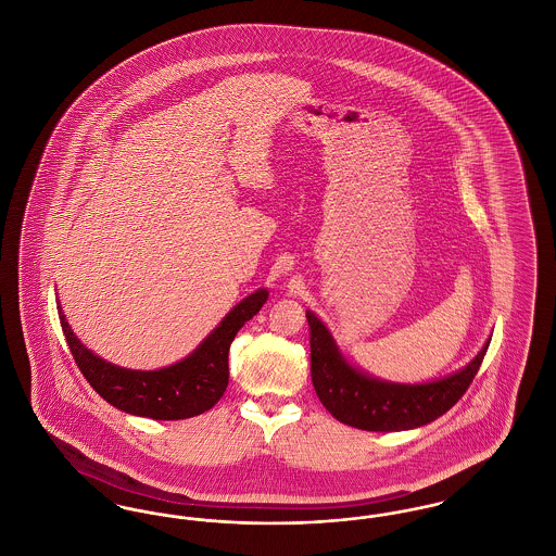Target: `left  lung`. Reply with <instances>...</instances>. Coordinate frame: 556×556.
<instances>
[{"instance_id": "8db88e82", "label": "left lung", "mask_w": 556, "mask_h": 556, "mask_svg": "<svg viewBox=\"0 0 556 556\" xmlns=\"http://www.w3.org/2000/svg\"><path fill=\"white\" fill-rule=\"evenodd\" d=\"M311 327V375L323 406L345 425L365 431H406L435 421L471 386L490 340L476 358L429 383H396L348 363L327 325L306 311Z\"/></svg>"}]
</instances>
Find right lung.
Listing matches in <instances>:
<instances>
[{"label":"right lung","instance_id":"obj_1","mask_svg":"<svg viewBox=\"0 0 556 556\" xmlns=\"http://www.w3.org/2000/svg\"><path fill=\"white\" fill-rule=\"evenodd\" d=\"M268 298L265 288L243 298L212 329L191 354L170 367L135 370L100 358L80 344L58 302V317L73 358L89 386L114 408L156 421H179L211 410L229 383V345L245 320L254 317Z\"/></svg>","mask_w":556,"mask_h":556}]
</instances>
